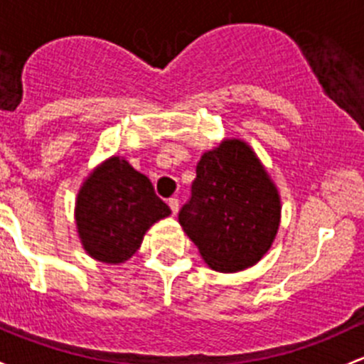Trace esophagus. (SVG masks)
Here are the masks:
<instances>
[{
	"label": "esophagus",
	"instance_id": "1",
	"mask_svg": "<svg viewBox=\"0 0 364 364\" xmlns=\"http://www.w3.org/2000/svg\"><path fill=\"white\" fill-rule=\"evenodd\" d=\"M167 204H169L172 214H178V209H179V200H178V198H176V197L169 198V202H167Z\"/></svg>",
	"mask_w": 364,
	"mask_h": 364
}]
</instances>
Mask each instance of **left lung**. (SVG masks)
<instances>
[{"label":"left lung","instance_id":"8db88e82","mask_svg":"<svg viewBox=\"0 0 364 364\" xmlns=\"http://www.w3.org/2000/svg\"><path fill=\"white\" fill-rule=\"evenodd\" d=\"M178 218L213 270L239 272L272 246L281 198L250 144L225 139L200 156L192 197Z\"/></svg>","mask_w":364,"mask_h":364}]
</instances>
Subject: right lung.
Wrapping results in <instances>:
<instances>
[{
    "label": "right lung",
    "instance_id": "1",
    "mask_svg": "<svg viewBox=\"0 0 364 364\" xmlns=\"http://www.w3.org/2000/svg\"><path fill=\"white\" fill-rule=\"evenodd\" d=\"M171 214L150 179L120 156L102 162L76 197V228L94 259L124 263L139 250L153 223Z\"/></svg>",
    "mask_w": 364,
    "mask_h": 364
}]
</instances>
